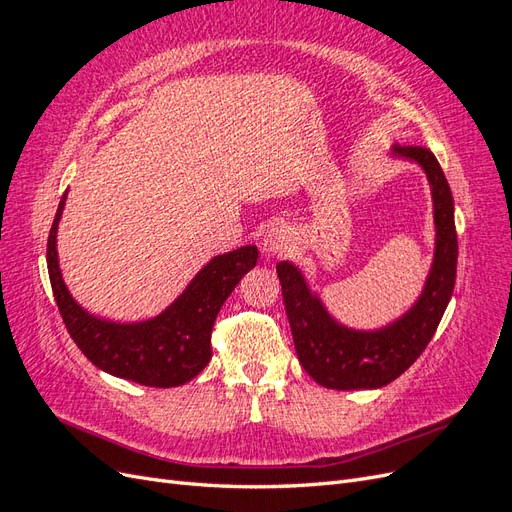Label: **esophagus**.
Listing matches in <instances>:
<instances>
[{"label": "esophagus", "mask_w": 512, "mask_h": 512, "mask_svg": "<svg viewBox=\"0 0 512 512\" xmlns=\"http://www.w3.org/2000/svg\"><path fill=\"white\" fill-rule=\"evenodd\" d=\"M294 247V235L288 226H273L265 232L262 239V254L265 256H284L290 254Z\"/></svg>", "instance_id": "34e87169"}]
</instances>
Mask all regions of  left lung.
<instances>
[{"instance_id":"left-lung-1","label":"left lung","mask_w":512,"mask_h":512,"mask_svg":"<svg viewBox=\"0 0 512 512\" xmlns=\"http://www.w3.org/2000/svg\"><path fill=\"white\" fill-rule=\"evenodd\" d=\"M391 158L423 168L431 188L436 247L425 286L404 316L380 329H350L335 320L297 265L277 262V277L303 369L335 391L380 389L423 354L451 301L457 275L455 205L436 156L425 147H393Z\"/></svg>"}]
</instances>
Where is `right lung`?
I'll use <instances>...</instances> for the list:
<instances>
[{
	"mask_svg": "<svg viewBox=\"0 0 512 512\" xmlns=\"http://www.w3.org/2000/svg\"><path fill=\"white\" fill-rule=\"evenodd\" d=\"M61 196L46 243V265L59 314L74 344L106 374L143 386L170 389L196 378L211 361V331L220 307L241 277L256 267V245L213 256L162 314L143 322H111L89 314L64 284L57 228L66 207Z\"/></svg>",
	"mask_w": 512,
	"mask_h": 512,
	"instance_id": "right-lung-1",
	"label": "right lung"
}]
</instances>
